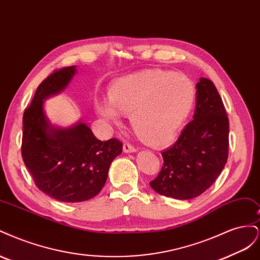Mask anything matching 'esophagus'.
Wrapping results in <instances>:
<instances>
[{
    "label": "esophagus",
    "instance_id": "obj_1",
    "mask_svg": "<svg viewBox=\"0 0 260 260\" xmlns=\"http://www.w3.org/2000/svg\"><path fill=\"white\" fill-rule=\"evenodd\" d=\"M123 152H124V153H133V152H137V147L131 145L129 142H124V143H123Z\"/></svg>",
    "mask_w": 260,
    "mask_h": 260
}]
</instances>
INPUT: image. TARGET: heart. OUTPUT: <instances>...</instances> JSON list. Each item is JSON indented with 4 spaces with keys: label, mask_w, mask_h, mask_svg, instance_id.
Instances as JSON below:
<instances>
[{
    "label": "heart",
    "mask_w": 260,
    "mask_h": 260,
    "mask_svg": "<svg viewBox=\"0 0 260 260\" xmlns=\"http://www.w3.org/2000/svg\"><path fill=\"white\" fill-rule=\"evenodd\" d=\"M109 102L99 100L96 111L105 120L118 123L117 111L131 115L132 127L147 144L170 143L190 115L195 90L188 78L151 69L116 80L108 91Z\"/></svg>",
    "instance_id": "b5f03b06"
}]
</instances>
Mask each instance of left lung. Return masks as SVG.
<instances>
[{
    "mask_svg": "<svg viewBox=\"0 0 260 260\" xmlns=\"http://www.w3.org/2000/svg\"><path fill=\"white\" fill-rule=\"evenodd\" d=\"M161 155V170L149 185L167 198L194 199L221 174L229 155V119L215 84L206 78L196 83L193 120Z\"/></svg>",
    "mask_w": 260,
    "mask_h": 260,
    "instance_id": "left-lung-1",
    "label": "left lung"
}]
</instances>
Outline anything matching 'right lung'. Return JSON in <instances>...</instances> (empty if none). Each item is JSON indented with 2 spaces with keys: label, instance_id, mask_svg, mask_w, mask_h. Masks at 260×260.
Masks as SVG:
<instances>
[{
  "label": "right lung",
  "instance_id": "add662e5",
  "mask_svg": "<svg viewBox=\"0 0 260 260\" xmlns=\"http://www.w3.org/2000/svg\"><path fill=\"white\" fill-rule=\"evenodd\" d=\"M76 73L75 66L54 70L39 84L22 117L21 155L39 190L69 203L88 201L104 186L113 159L122 143L101 141L80 122L70 129L50 128L43 100L60 92Z\"/></svg>",
  "mask_w": 260,
  "mask_h": 260
}]
</instances>
